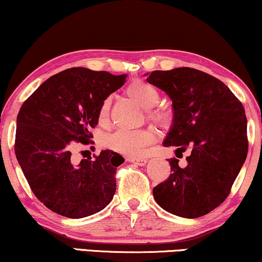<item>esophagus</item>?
<instances>
[{"mask_svg":"<svg viewBox=\"0 0 262 262\" xmlns=\"http://www.w3.org/2000/svg\"><path fill=\"white\" fill-rule=\"evenodd\" d=\"M127 160L131 161V163L136 164V165H140V166L146 165L147 161H148L146 158H127Z\"/></svg>","mask_w":262,"mask_h":262,"instance_id":"1","label":"esophagus"}]
</instances>
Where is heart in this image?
Returning <instances> with one entry per match:
<instances>
[{
	"label": "heart",
	"mask_w": 262,
	"mask_h": 262,
	"mask_svg": "<svg viewBox=\"0 0 262 262\" xmlns=\"http://www.w3.org/2000/svg\"><path fill=\"white\" fill-rule=\"evenodd\" d=\"M126 95L143 109H147V119L163 128L170 127L172 124L173 115L166 108H153L160 101V91L151 83L144 80H135L126 87ZM111 98H105L102 102L98 111L99 122H105L109 116ZM156 132L151 128L140 130H118L108 135L103 141L104 147L118 151L130 158L143 156L147 148L156 143Z\"/></svg>",
	"instance_id": "heart-1"
}]
</instances>
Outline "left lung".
I'll return each instance as SVG.
<instances>
[{
	"instance_id": "left-lung-1",
	"label": "left lung",
	"mask_w": 262,
	"mask_h": 262,
	"mask_svg": "<svg viewBox=\"0 0 262 262\" xmlns=\"http://www.w3.org/2000/svg\"><path fill=\"white\" fill-rule=\"evenodd\" d=\"M147 81L172 99L173 124L164 146L186 166L169 159L170 176L153 188L161 208L181 217L206 215L225 202L248 154L247 118L239 99L216 77L193 68L151 72Z\"/></svg>"
}]
</instances>
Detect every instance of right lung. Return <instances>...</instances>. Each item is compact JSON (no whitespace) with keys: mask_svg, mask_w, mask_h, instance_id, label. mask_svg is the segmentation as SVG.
<instances>
[{"mask_svg":"<svg viewBox=\"0 0 262 262\" xmlns=\"http://www.w3.org/2000/svg\"><path fill=\"white\" fill-rule=\"evenodd\" d=\"M126 74L113 75L70 68L51 76L23 103L17 116L14 151L35 196L53 212L81 219L101 211L116 189L115 173L125 159L109 149L80 163L72 153L92 144L91 128Z\"/></svg>","mask_w":262,"mask_h":262,"instance_id":"right-lung-1","label":"right lung"}]
</instances>
